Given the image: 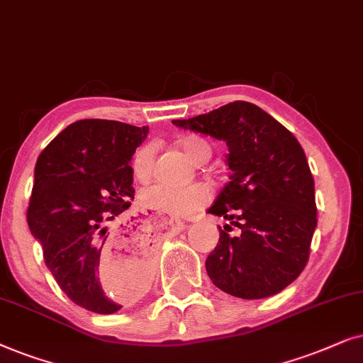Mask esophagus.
Wrapping results in <instances>:
<instances>
[{"instance_id": "esophagus-1", "label": "esophagus", "mask_w": 363, "mask_h": 363, "mask_svg": "<svg viewBox=\"0 0 363 363\" xmlns=\"http://www.w3.org/2000/svg\"><path fill=\"white\" fill-rule=\"evenodd\" d=\"M159 217H161V220L164 222V224L169 225L174 230L186 229V222H182V220H179V219H174V217H169V216H159Z\"/></svg>"}]
</instances>
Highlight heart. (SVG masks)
Returning <instances> with one entry per match:
<instances>
[{"label": "heart", "mask_w": 363, "mask_h": 363, "mask_svg": "<svg viewBox=\"0 0 363 363\" xmlns=\"http://www.w3.org/2000/svg\"><path fill=\"white\" fill-rule=\"evenodd\" d=\"M182 151L192 162L199 164L211 157V146L199 138H186L181 141ZM154 146L144 144L136 151L131 162L133 176L138 181L146 182L152 176L154 169ZM143 204L149 209L166 212L171 216H191L199 211L209 201V191L202 184L172 186V184H152L146 187L141 194Z\"/></svg>", "instance_id": "heart-1"}]
</instances>
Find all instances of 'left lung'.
Masks as SVG:
<instances>
[{"label":"left lung","instance_id":"8db88e82","mask_svg":"<svg viewBox=\"0 0 363 363\" xmlns=\"http://www.w3.org/2000/svg\"><path fill=\"white\" fill-rule=\"evenodd\" d=\"M172 124L229 147V182L207 212L240 232L232 236L229 224L219 227V242L206 260L212 284L247 301L284 291L306 267L317 227L313 177L296 136L245 101Z\"/></svg>","mask_w":363,"mask_h":363}]
</instances>
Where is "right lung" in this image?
<instances>
[{
	"label": "right lung",
	"mask_w": 363,
	"mask_h": 363,
	"mask_svg": "<svg viewBox=\"0 0 363 363\" xmlns=\"http://www.w3.org/2000/svg\"><path fill=\"white\" fill-rule=\"evenodd\" d=\"M149 128L119 121L81 119L40 154L28 207V225L43 245L46 267L72 302L114 313L144 291L152 269L147 224H121L134 197L131 159ZM114 250L128 252L121 286L106 289L99 269Z\"/></svg>",
	"instance_id": "obj_1"
}]
</instances>
